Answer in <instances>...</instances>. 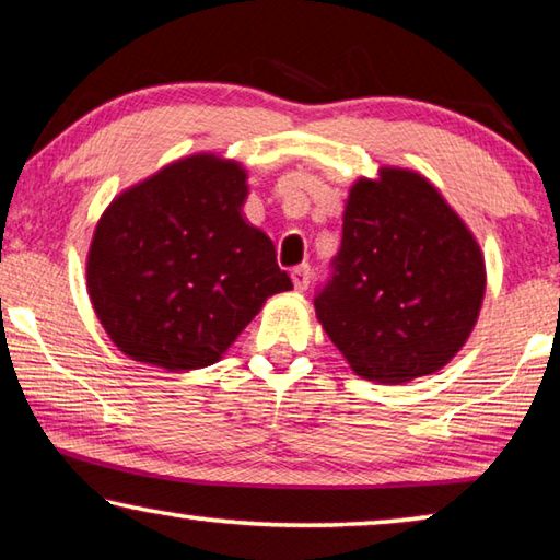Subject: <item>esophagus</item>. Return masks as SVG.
<instances>
[{"label": "esophagus", "instance_id": "esophagus-1", "mask_svg": "<svg viewBox=\"0 0 560 560\" xmlns=\"http://www.w3.org/2000/svg\"><path fill=\"white\" fill-rule=\"evenodd\" d=\"M291 281H293V289L296 291H306L308 283H311V267L308 264H299V267L291 269Z\"/></svg>", "mask_w": 560, "mask_h": 560}]
</instances>
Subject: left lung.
I'll return each instance as SVG.
<instances>
[{
  "label": "left lung",
  "mask_w": 560,
  "mask_h": 560,
  "mask_svg": "<svg viewBox=\"0 0 560 560\" xmlns=\"http://www.w3.org/2000/svg\"><path fill=\"white\" fill-rule=\"evenodd\" d=\"M485 289V254L440 189L415 170L381 167L350 187L314 306L355 375L400 385L459 353Z\"/></svg>",
  "instance_id": "left-lung-1"
}]
</instances>
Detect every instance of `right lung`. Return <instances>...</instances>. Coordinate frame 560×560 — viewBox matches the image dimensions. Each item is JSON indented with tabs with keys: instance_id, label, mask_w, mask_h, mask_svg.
<instances>
[{
	"instance_id": "obj_1",
	"label": "right lung",
	"mask_w": 560,
	"mask_h": 560,
	"mask_svg": "<svg viewBox=\"0 0 560 560\" xmlns=\"http://www.w3.org/2000/svg\"><path fill=\"white\" fill-rule=\"evenodd\" d=\"M246 170L214 153L165 165L101 214L86 259L93 311L128 358L165 371L220 360L273 293L293 289L244 220Z\"/></svg>"
}]
</instances>
